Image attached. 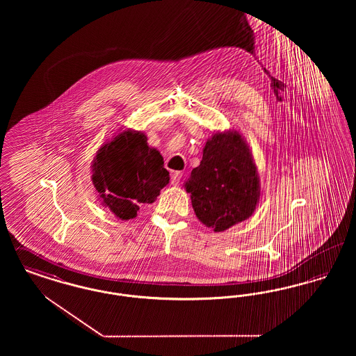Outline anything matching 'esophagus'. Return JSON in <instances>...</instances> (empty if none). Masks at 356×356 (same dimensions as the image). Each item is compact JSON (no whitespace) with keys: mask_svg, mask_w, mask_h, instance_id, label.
<instances>
[{"mask_svg":"<svg viewBox=\"0 0 356 356\" xmlns=\"http://www.w3.org/2000/svg\"><path fill=\"white\" fill-rule=\"evenodd\" d=\"M181 176H183L181 172H173V173L170 175V183H172V186H179Z\"/></svg>","mask_w":356,"mask_h":356,"instance_id":"34e87169","label":"esophagus"}]
</instances>
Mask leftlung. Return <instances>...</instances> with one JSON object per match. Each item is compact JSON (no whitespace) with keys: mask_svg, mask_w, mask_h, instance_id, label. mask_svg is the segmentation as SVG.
<instances>
[{"mask_svg":"<svg viewBox=\"0 0 356 356\" xmlns=\"http://www.w3.org/2000/svg\"><path fill=\"white\" fill-rule=\"evenodd\" d=\"M184 186L196 218L213 232L251 218L261 191L254 156L241 134L229 129L211 136L200 165Z\"/></svg>","mask_w":356,"mask_h":356,"instance_id":"1","label":"left lung"}]
</instances>
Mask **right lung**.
I'll list each match as a JSON object with an SVG mask.
<instances>
[{
	"mask_svg": "<svg viewBox=\"0 0 356 356\" xmlns=\"http://www.w3.org/2000/svg\"><path fill=\"white\" fill-rule=\"evenodd\" d=\"M99 200L118 219L131 220L141 205L152 204L170 183L160 152L144 132L124 129L102 144L92 161Z\"/></svg>",
	"mask_w": 356,
	"mask_h": 356,
	"instance_id": "obj_1",
	"label": "right lung"
}]
</instances>
